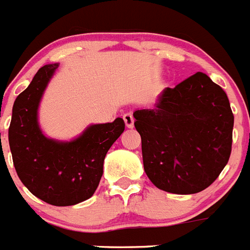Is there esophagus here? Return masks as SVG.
Segmentation results:
<instances>
[{"label":"esophagus","instance_id":"34e87169","mask_svg":"<svg viewBox=\"0 0 250 250\" xmlns=\"http://www.w3.org/2000/svg\"><path fill=\"white\" fill-rule=\"evenodd\" d=\"M123 119H124V121H125V125H126V127H129V129L134 127V116H132L131 112H126V114H124Z\"/></svg>","mask_w":250,"mask_h":250}]
</instances>
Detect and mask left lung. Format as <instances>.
Returning a JSON list of instances; mask_svg holds the SVG:
<instances>
[{
    "mask_svg": "<svg viewBox=\"0 0 250 250\" xmlns=\"http://www.w3.org/2000/svg\"><path fill=\"white\" fill-rule=\"evenodd\" d=\"M134 118L145 173L161 190L199 193L228 163L234 115L224 90L203 72L165 87L154 109Z\"/></svg>",
    "mask_w": 250,
    "mask_h": 250,
    "instance_id": "1",
    "label": "left lung"
}]
</instances>
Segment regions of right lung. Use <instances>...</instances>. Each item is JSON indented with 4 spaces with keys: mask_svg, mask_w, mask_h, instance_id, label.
<instances>
[{
    "mask_svg": "<svg viewBox=\"0 0 250 250\" xmlns=\"http://www.w3.org/2000/svg\"><path fill=\"white\" fill-rule=\"evenodd\" d=\"M59 63L40 68L12 109L8 143L20 180L39 199L56 207L75 205L94 195L106 152L125 130L121 118L90 125L79 138L57 141L46 138L37 111L48 81Z\"/></svg>",
    "mask_w": 250,
    "mask_h": 250,
    "instance_id": "1",
    "label": "right lung"
}]
</instances>
